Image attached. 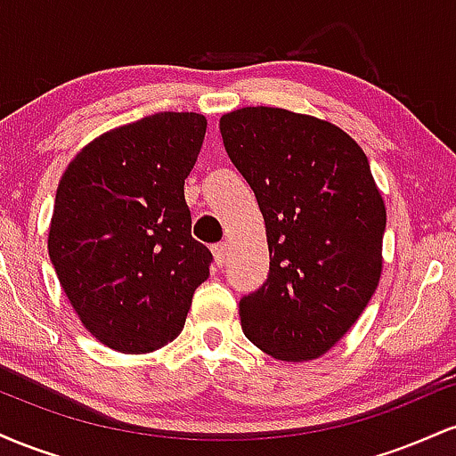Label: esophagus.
I'll use <instances>...</instances> for the list:
<instances>
[{
  "label": "esophagus",
  "mask_w": 456,
  "mask_h": 456,
  "mask_svg": "<svg viewBox=\"0 0 456 456\" xmlns=\"http://www.w3.org/2000/svg\"><path fill=\"white\" fill-rule=\"evenodd\" d=\"M212 253H214V264H216L218 268H223L224 261H227V244H223V242L214 244Z\"/></svg>",
  "instance_id": "34e87169"
}]
</instances>
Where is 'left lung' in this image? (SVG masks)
Wrapping results in <instances>:
<instances>
[{
    "mask_svg": "<svg viewBox=\"0 0 456 456\" xmlns=\"http://www.w3.org/2000/svg\"><path fill=\"white\" fill-rule=\"evenodd\" d=\"M221 134L268 233V279L240 300L246 338L287 362L319 358L378 289L386 208L369 159L334 124L274 107L223 115Z\"/></svg>",
    "mask_w": 456,
    "mask_h": 456,
    "instance_id": "left-lung-1",
    "label": "left lung"
}]
</instances>
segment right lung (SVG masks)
I'll return each instance as SVG.
<instances>
[{"label": "right lung", "mask_w": 456, "mask_h": 456, "mask_svg": "<svg viewBox=\"0 0 456 456\" xmlns=\"http://www.w3.org/2000/svg\"><path fill=\"white\" fill-rule=\"evenodd\" d=\"M199 113H154L92 141L57 186L49 257L98 341L126 354L184 328L212 253L191 235L184 180L206 137Z\"/></svg>", "instance_id": "1"}]
</instances>
